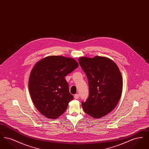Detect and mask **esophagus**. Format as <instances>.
<instances>
[{"label": "esophagus", "instance_id": "34e87169", "mask_svg": "<svg viewBox=\"0 0 149 149\" xmlns=\"http://www.w3.org/2000/svg\"><path fill=\"white\" fill-rule=\"evenodd\" d=\"M74 97L75 99H78L79 97V94H75L74 95Z\"/></svg>", "mask_w": 149, "mask_h": 149}]
</instances>
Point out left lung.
I'll list each match as a JSON object with an SVG mask.
<instances>
[{
	"mask_svg": "<svg viewBox=\"0 0 149 149\" xmlns=\"http://www.w3.org/2000/svg\"><path fill=\"white\" fill-rule=\"evenodd\" d=\"M79 64L88 80L89 95L81 105L85 113L100 118L117 106L122 91V78L116 63L105 57H80Z\"/></svg>",
	"mask_w": 149,
	"mask_h": 149,
	"instance_id": "left-lung-1",
	"label": "left lung"
}]
</instances>
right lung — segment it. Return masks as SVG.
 Returning a JSON list of instances; mask_svg holds the SVG:
<instances>
[{"label": "right lung", "mask_w": 149, "mask_h": 149, "mask_svg": "<svg viewBox=\"0 0 149 149\" xmlns=\"http://www.w3.org/2000/svg\"><path fill=\"white\" fill-rule=\"evenodd\" d=\"M78 67L74 59L61 56L46 57L36 64L29 79V91L43 116L56 119L66 111L74 97L65 77Z\"/></svg>", "instance_id": "right-lung-1"}]
</instances>
